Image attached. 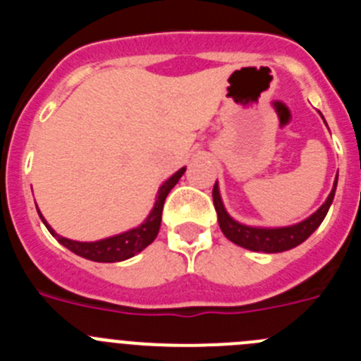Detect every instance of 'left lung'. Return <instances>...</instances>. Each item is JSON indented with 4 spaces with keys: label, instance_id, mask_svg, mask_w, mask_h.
<instances>
[{
    "label": "left lung",
    "instance_id": "left-lung-1",
    "mask_svg": "<svg viewBox=\"0 0 361 361\" xmlns=\"http://www.w3.org/2000/svg\"><path fill=\"white\" fill-rule=\"evenodd\" d=\"M338 175L334 178L333 190H331L329 197L322 204L317 212L307 216L305 220L293 226H283V228H260V226H245L238 220L233 219L224 208V202L220 199L219 184L215 183L213 186V204H215L216 216H219V226L222 233L226 235L228 240L233 244L240 245L250 251H262V253H282L300 245L304 240H307L312 235V231H317L318 226L322 224V220L325 219L327 212H329L331 204L334 199V191H336Z\"/></svg>",
    "mask_w": 361,
    "mask_h": 361
}]
</instances>
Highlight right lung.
Returning a JSON list of instances; mask_svg holds the SVG:
<instances>
[{
  "mask_svg": "<svg viewBox=\"0 0 361 361\" xmlns=\"http://www.w3.org/2000/svg\"><path fill=\"white\" fill-rule=\"evenodd\" d=\"M184 171H186V168H180L177 173H173L168 180L162 183V186L157 191V199H155L152 212H149V215L146 216V220L141 226H137V228L128 229V231L124 233H119V235H114V237L103 238V240L78 242L61 237V235H57L50 228V224L41 215L39 209H37V213H39L41 220L47 226V229L52 233V237H56L57 242L65 245V247H68L72 253L79 255L82 258H88V260H94V262H123L126 258H132L133 255L141 253L146 245H149L155 240L159 229H161L162 208H164L166 197L171 191V188L178 183V178L183 177Z\"/></svg>",
  "mask_w": 361,
  "mask_h": 361,
  "instance_id": "add662e5",
  "label": "right lung"
}]
</instances>
